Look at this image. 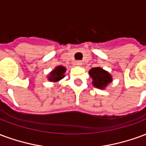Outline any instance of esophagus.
I'll list each match as a JSON object with an SVG mask.
<instances>
[{
    "label": "esophagus",
    "instance_id": "esophagus-1",
    "mask_svg": "<svg viewBox=\"0 0 146 146\" xmlns=\"http://www.w3.org/2000/svg\"><path fill=\"white\" fill-rule=\"evenodd\" d=\"M75 65L77 66H80L81 65H82V62L81 61H76V62H75Z\"/></svg>",
    "mask_w": 146,
    "mask_h": 146
}]
</instances>
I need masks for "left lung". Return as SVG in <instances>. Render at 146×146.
I'll list each match as a JSON object with an SVG mask.
<instances>
[{
    "label": "left lung",
    "mask_w": 146,
    "mask_h": 146,
    "mask_svg": "<svg viewBox=\"0 0 146 146\" xmlns=\"http://www.w3.org/2000/svg\"><path fill=\"white\" fill-rule=\"evenodd\" d=\"M90 76L93 79V84L98 88L103 89L112 81V76L110 73L105 71L100 67L92 68L89 71Z\"/></svg>",
    "instance_id": "obj_1"
}]
</instances>
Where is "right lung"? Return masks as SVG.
<instances>
[{
    "instance_id": "obj_1",
    "label": "right lung",
    "mask_w": 146,
    "mask_h": 146,
    "mask_svg": "<svg viewBox=\"0 0 146 146\" xmlns=\"http://www.w3.org/2000/svg\"><path fill=\"white\" fill-rule=\"evenodd\" d=\"M66 68L63 66H57L51 73L50 76H48V80L51 81H58L59 80L62 79L64 77V73L66 72Z\"/></svg>"
}]
</instances>
